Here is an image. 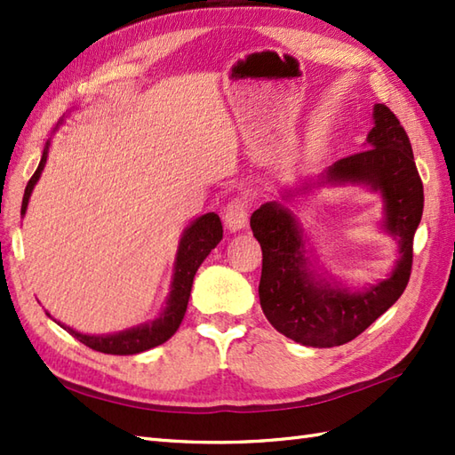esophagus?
<instances>
[{"label": "esophagus", "mask_w": 455, "mask_h": 455, "mask_svg": "<svg viewBox=\"0 0 455 455\" xmlns=\"http://www.w3.org/2000/svg\"><path fill=\"white\" fill-rule=\"evenodd\" d=\"M248 219V201L243 197H236L228 203L222 211V220H225V227L230 233H236V230L244 228Z\"/></svg>", "instance_id": "1"}]
</instances>
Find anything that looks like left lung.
Wrapping results in <instances>:
<instances>
[{"label": "left lung", "mask_w": 455, "mask_h": 455, "mask_svg": "<svg viewBox=\"0 0 455 455\" xmlns=\"http://www.w3.org/2000/svg\"><path fill=\"white\" fill-rule=\"evenodd\" d=\"M324 183H363L379 191L385 207L383 228L397 238L401 258L387 279L352 291L311 267L303 230L282 203H264L252 212L250 227L264 258L258 287L262 311L277 332L313 347L354 340L403 295L424 207L422 180L407 131L383 103L373 108V129L367 134L365 150L334 162L316 186ZM291 196L287 191L285 197Z\"/></svg>", "instance_id": "obj_1"}]
</instances>
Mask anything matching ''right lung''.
I'll list each match as a JSON object with an SVG mask.
<instances>
[{"label": "right lung", "instance_id": "add662e5", "mask_svg": "<svg viewBox=\"0 0 455 455\" xmlns=\"http://www.w3.org/2000/svg\"><path fill=\"white\" fill-rule=\"evenodd\" d=\"M46 156H48V142L43 152V158L38 162L36 172L33 173V178L28 180L25 188L21 215H25L35 183L38 181V178H41V173L44 170ZM220 238H222V225H220L219 215H215V212L201 215L199 219L193 220L186 230H183L180 246H178L176 264H173L172 291L168 295L166 307H164V311L160 313L156 321L140 324V326H132L129 331H123V332L103 334V336L82 334L70 326H64L62 323L58 324H60L64 331L70 332L74 338H78L82 344L92 347L95 352H103V354L132 355V354H140L144 350H150L154 346L164 344L166 340H170L180 328L183 315H186L189 295H191L193 277H196L203 259H205L211 250L220 243Z\"/></svg>", "mask_w": 455, "mask_h": 455}]
</instances>
